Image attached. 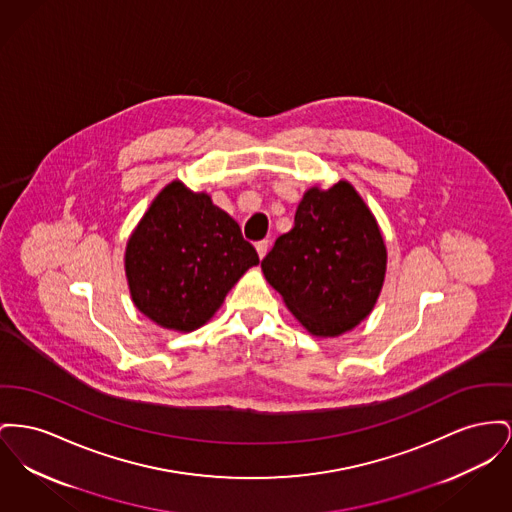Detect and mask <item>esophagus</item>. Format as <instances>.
Returning <instances> with one entry per match:
<instances>
[{
	"mask_svg": "<svg viewBox=\"0 0 512 512\" xmlns=\"http://www.w3.org/2000/svg\"><path fill=\"white\" fill-rule=\"evenodd\" d=\"M255 249H257V253H259V257L263 259L265 255H267V251H269V240H261L255 243Z\"/></svg>",
	"mask_w": 512,
	"mask_h": 512,
	"instance_id": "obj_1",
	"label": "esophagus"
}]
</instances>
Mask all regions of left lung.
I'll use <instances>...</instances> for the list:
<instances>
[{
	"label": "left lung",
	"mask_w": 512,
	"mask_h": 512,
	"mask_svg": "<svg viewBox=\"0 0 512 512\" xmlns=\"http://www.w3.org/2000/svg\"><path fill=\"white\" fill-rule=\"evenodd\" d=\"M387 249L373 214L356 189L338 181L309 189L294 228L261 261L272 288L303 327L338 336L369 315L383 286Z\"/></svg>",
	"instance_id": "8db88e82"
}]
</instances>
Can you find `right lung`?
Segmentation results:
<instances>
[{
  "label": "right lung",
  "instance_id": "1",
  "mask_svg": "<svg viewBox=\"0 0 512 512\" xmlns=\"http://www.w3.org/2000/svg\"><path fill=\"white\" fill-rule=\"evenodd\" d=\"M259 263L238 222L205 193L170 183L145 212L125 251L135 305L160 327L205 325L241 274Z\"/></svg>",
  "mask_w": 512,
  "mask_h": 512
}]
</instances>
